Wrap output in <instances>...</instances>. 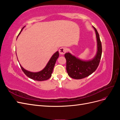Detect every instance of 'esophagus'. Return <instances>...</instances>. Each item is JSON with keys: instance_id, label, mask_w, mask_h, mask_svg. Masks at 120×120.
I'll use <instances>...</instances> for the list:
<instances>
[{"instance_id": "esophagus-1", "label": "esophagus", "mask_w": 120, "mask_h": 120, "mask_svg": "<svg viewBox=\"0 0 120 120\" xmlns=\"http://www.w3.org/2000/svg\"><path fill=\"white\" fill-rule=\"evenodd\" d=\"M66 49L63 48V47H62V48H60V49H59V52L60 54H64L66 52Z\"/></svg>"}]
</instances>
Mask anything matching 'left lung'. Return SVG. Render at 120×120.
Listing matches in <instances>:
<instances>
[{
	"mask_svg": "<svg viewBox=\"0 0 120 120\" xmlns=\"http://www.w3.org/2000/svg\"><path fill=\"white\" fill-rule=\"evenodd\" d=\"M97 50L96 55L89 60H83L72 55L70 52L64 54L67 60L66 69L68 75L72 79H82L90 75L95 71L99 66L102 53L101 43L100 36L95 27Z\"/></svg>",
	"mask_w": 120,
	"mask_h": 120,
	"instance_id": "left-lung-1",
	"label": "left lung"
}]
</instances>
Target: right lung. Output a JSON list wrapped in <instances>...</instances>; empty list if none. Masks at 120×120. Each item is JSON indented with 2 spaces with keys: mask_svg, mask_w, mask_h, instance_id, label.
I'll list each match as a JSON object with an SVG mask.
<instances>
[{
  "mask_svg": "<svg viewBox=\"0 0 120 120\" xmlns=\"http://www.w3.org/2000/svg\"><path fill=\"white\" fill-rule=\"evenodd\" d=\"M24 27L25 26L21 29V30L19 32V34L18 35V37H19V35L20 34L21 32L22 31ZM59 52L57 51L53 54L51 57H50L49 62L46 64V66L45 67V68L42 69L41 71L38 72H32V71H28L24 69L22 66H21L20 64H19L21 68V70H22V71H23L25 75L28 78H30L31 79H34L35 81H46L47 79H49L50 77H51L52 72L53 70V68L54 67V65H55V64L56 63V61L57 59V58L59 57Z\"/></svg>",
  "mask_w": 120,
  "mask_h": 120,
  "instance_id": "1",
  "label": "right lung"
}]
</instances>
